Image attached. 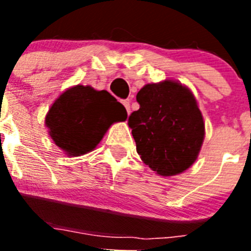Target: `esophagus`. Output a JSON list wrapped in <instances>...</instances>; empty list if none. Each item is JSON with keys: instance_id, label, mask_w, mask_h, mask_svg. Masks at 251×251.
I'll list each match as a JSON object with an SVG mask.
<instances>
[{"instance_id": "34e87169", "label": "esophagus", "mask_w": 251, "mask_h": 251, "mask_svg": "<svg viewBox=\"0 0 251 251\" xmlns=\"http://www.w3.org/2000/svg\"><path fill=\"white\" fill-rule=\"evenodd\" d=\"M122 103H123V105L126 106V109H127V113H128V114H129V113H130V101L129 100H123V101H122Z\"/></svg>"}]
</instances>
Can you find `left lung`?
Returning a JSON list of instances; mask_svg holds the SVG:
<instances>
[{
  "mask_svg": "<svg viewBox=\"0 0 251 251\" xmlns=\"http://www.w3.org/2000/svg\"><path fill=\"white\" fill-rule=\"evenodd\" d=\"M139 109L128 119L142 161L157 175L182 174L196 161L205 123L194 94L178 81L147 84L137 94Z\"/></svg>",
  "mask_w": 251,
  "mask_h": 251,
  "instance_id": "obj_1",
  "label": "left lung"
}]
</instances>
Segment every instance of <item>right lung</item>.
Returning a JSON list of instances; mask_svg holds the SVG:
<instances>
[{"mask_svg": "<svg viewBox=\"0 0 251 251\" xmlns=\"http://www.w3.org/2000/svg\"><path fill=\"white\" fill-rule=\"evenodd\" d=\"M126 119V108L106 90L75 85L54 101L45 124L55 145L77 157L92 152L113 123Z\"/></svg>", "mask_w": 251, "mask_h": 251, "instance_id": "right-lung-1", "label": "right lung"}]
</instances>
